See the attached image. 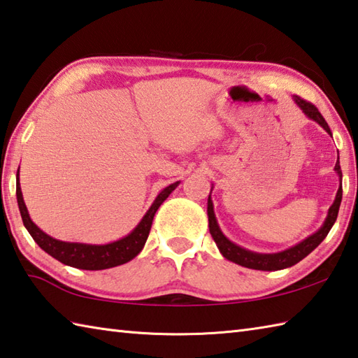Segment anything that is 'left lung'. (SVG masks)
I'll use <instances>...</instances> for the list:
<instances>
[{
    "label": "left lung",
    "mask_w": 358,
    "mask_h": 358,
    "mask_svg": "<svg viewBox=\"0 0 358 358\" xmlns=\"http://www.w3.org/2000/svg\"><path fill=\"white\" fill-rule=\"evenodd\" d=\"M293 101L296 102L298 107L303 110V113L307 117H310L312 121L318 122L321 127H323L329 133V135L332 136V131H331V129H329L326 119L321 116L318 108L315 107L313 103L307 102L304 99H301L299 96H293ZM338 159H337V164H335V172L338 173L340 181H341L343 175H341V167H340V161ZM341 195H343V189H341V183H340L337 197H335L332 206L329 208V213H327V217H326V220L323 223V227H321L317 231V233H313L312 236L307 237V239H304L303 242L296 243L295 247H292L289 250H284V251H281V253H273V255L255 253V251L245 250V248L239 247V245H236V243L231 242L229 239H227L225 234H223L222 231H220L219 223H217L211 195H209V197H208L209 233H211L214 242L217 243V247H219L222 256L227 257L228 261H231V262L239 264V265H242V267L253 268V270H262V271H275V270L289 268V267H292V265H295L299 261H303V259L307 255H310L312 251L326 239V236L329 234V231H331L335 220H337L340 203H341Z\"/></svg>",
    "instance_id": "left-lung-1"
}]
</instances>
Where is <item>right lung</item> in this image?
<instances>
[{
    "label": "right lung",
    "instance_id": "right-lung-1",
    "mask_svg": "<svg viewBox=\"0 0 358 358\" xmlns=\"http://www.w3.org/2000/svg\"><path fill=\"white\" fill-rule=\"evenodd\" d=\"M178 185H180V181H177V183H172L167 187H164L163 191L158 194V197L155 199V201L152 203L149 211L145 213L141 222L138 223V227L133 229L130 234H127L125 237H122V239H119L116 242L105 243V245L63 242V241L54 239V237L43 233V231H41L31 220L29 213H27V208L24 205L23 194H21L20 181L17 185V201H18L21 219H23L26 229L29 231V234L32 236V239L37 242L38 247L43 251H46L49 256H52L54 259H57V261H60L62 264L69 265V267H74V268L105 270V268L117 267V265L129 262L133 257H136L139 255V251L143 250L147 237H149L155 213L158 211L161 203L169 197L171 192Z\"/></svg>",
    "mask_w": 358,
    "mask_h": 358
}]
</instances>
